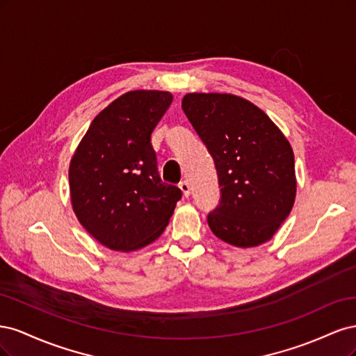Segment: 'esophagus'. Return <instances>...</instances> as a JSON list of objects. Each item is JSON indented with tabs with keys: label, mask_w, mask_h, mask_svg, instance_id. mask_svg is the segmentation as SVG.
<instances>
[{
	"label": "esophagus",
	"mask_w": 356,
	"mask_h": 356,
	"mask_svg": "<svg viewBox=\"0 0 356 356\" xmlns=\"http://www.w3.org/2000/svg\"><path fill=\"white\" fill-rule=\"evenodd\" d=\"M179 188H181V191H182V196L184 197H188L190 196V184H188V181H181L179 182Z\"/></svg>",
	"instance_id": "1"
}]
</instances>
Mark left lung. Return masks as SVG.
<instances>
[{"instance_id": "obj_1", "label": "left lung", "mask_w": 356, "mask_h": 356, "mask_svg": "<svg viewBox=\"0 0 356 356\" xmlns=\"http://www.w3.org/2000/svg\"><path fill=\"white\" fill-rule=\"evenodd\" d=\"M182 110L217 168L221 202L208 215L212 233L238 248L270 241L297 191L294 153L281 129L232 93H187Z\"/></svg>"}]
</instances>
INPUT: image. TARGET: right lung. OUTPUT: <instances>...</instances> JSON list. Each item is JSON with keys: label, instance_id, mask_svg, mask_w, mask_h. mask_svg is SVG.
<instances>
[{"label": "right lung", "instance_id": "obj_1", "mask_svg": "<svg viewBox=\"0 0 356 356\" xmlns=\"http://www.w3.org/2000/svg\"><path fill=\"white\" fill-rule=\"evenodd\" d=\"M174 96L131 90L93 118L70 163L75 217L113 251L154 242L174 213L181 190L161 182L152 134Z\"/></svg>", "mask_w": 356, "mask_h": 356}]
</instances>
